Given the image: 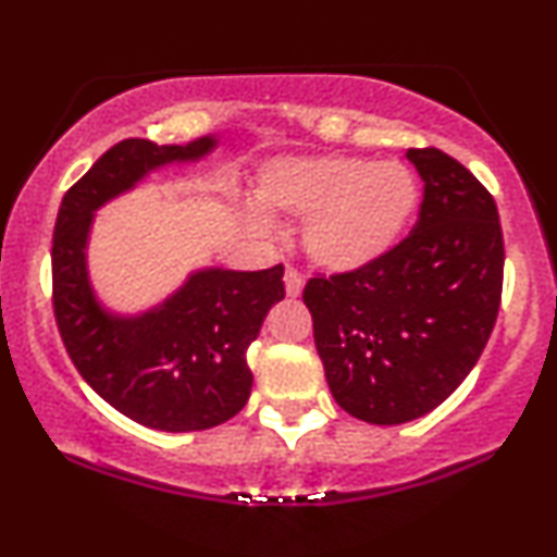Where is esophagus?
Returning <instances> with one entry per match:
<instances>
[{
	"instance_id": "1",
	"label": "esophagus",
	"mask_w": 557,
	"mask_h": 557,
	"mask_svg": "<svg viewBox=\"0 0 557 557\" xmlns=\"http://www.w3.org/2000/svg\"><path fill=\"white\" fill-rule=\"evenodd\" d=\"M285 293L290 298H298L304 293V277H300L296 267H287L285 270Z\"/></svg>"
}]
</instances>
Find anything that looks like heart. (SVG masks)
I'll return each mask as SVG.
<instances>
[{"label":"heart","mask_w":557,"mask_h":557,"mask_svg":"<svg viewBox=\"0 0 557 557\" xmlns=\"http://www.w3.org/2000/svg\"><path fill=\"white\" fill-rule=\"evenodd\" d=\"M257 205L244 207L251 231L270 233V214L304 220V249L319 267L352 272L386 257L418 210L414 173L399 160L308 156L274 160L259 173Z\"/></svg>","instance_id":"obj_1"}]
</instances>
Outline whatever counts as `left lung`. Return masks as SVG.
<instances>
[{
	"instance_id": "8db88e82",
	"label": "left lung",
	"mask_w": 557,
	"mask_h": 557,
	"mask_svg": "<svg viewBox=\"0 0 557 557\" xmlns=\"http://www.w3.org/2000/svg\"><path fill=\"white\" fill-rule=\"evenodd\" d=\"M407 160L423 178L410 236L304 290L332 397L373 425L410 423L451 397L485 350L504 287L491 191L435 147H412Z\"/></svg>"
}]
</instances>
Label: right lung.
Segmentation results:
<instances>
[{"mask_svg": "<svg viewBox=\"0 0 557 557\" xmlns=\"http://www.w3.org/2000/svg\"><path fill=\"white\" fill-rule=\"evenodd\" d=\"M214 147L218 137L189 145L124 139L64 194L53 227V317L72 363L111 407L165 433L207 431L244 410L253 384L246 350L267 311L285 298L283 264L259 272L205 267L163 304L113 313L92 290L87 240L106 202Z\"/></svg>", "mask_w": 557, "mask_h": 557, "instance_id": "1", "label": "right lung"}]
</instances>
